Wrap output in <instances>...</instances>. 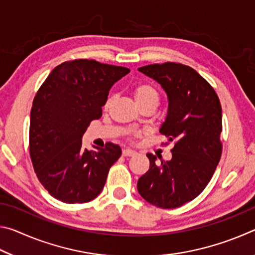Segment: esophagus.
Wrapping results in <instances>:
<instances>
[{
    "instance_id": "esophagus-1",
    "label": "esophagus",
    "mask_w": 255,
    "mask_h": 255,
    "mask_svg": "<svg viewBox=\"0 0 255 255\" xmlns=\"http://www.w3.org/2000/svg\"><path fill=\"white\" fill-rule=\"evenodd\" d=\"M123 155L124 156H133V155H136V152L130 148H126L123 150Z\"/></svg>"
}]
</instances>
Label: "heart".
<instances>
[{"label":"heart","mask_w":255,"mask_h":255,"mask_svg":"<svg viewBox=\"0 0 255 255\" xmlns=\"http://www.w3.org/2000/svg\"><path fill=\"white\" fill-rule=\"evenodd\" d=\"M133 99H135L137 105H140V103L153 102L157 106L158 93L152 85L139 84L136 86L135 90H133ZM108 106H109V100L106 102V108Z\"/></svg>","instance_id":"obj_1"}]
</instances>
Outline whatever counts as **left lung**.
<instances>
[{"mask_svg": "<svg viewBox=\"0 0 255 255\" xmlns=\"http://www.w3.org/2000/svg\"><path fill=\"white\" fill-rule=\"evenodd\" d=\"M138 71L166 93L169 106L159 132L174 143L170 161L146 154L149 170L138 180V192L159 208H178L200 195L221 159V102L208 82L182 64H152Z\"/></svg>", "mask_w": 255, "mask_h": 255, "instance_id": "left-lung-1", "label": "left lung"}]
</instances>
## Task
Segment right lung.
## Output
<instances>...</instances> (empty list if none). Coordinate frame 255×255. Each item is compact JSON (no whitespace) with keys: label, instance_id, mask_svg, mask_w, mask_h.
Listing matches in <instances>:
<instances>
[{"label":"right lung","instance_id":"add662e5","mask_svg":"<svg viewBox=\"0 0 255 255\" xmlns=\"http://www.w3.org/2000/svg\"><path fill=\"white\" fill-rule=\"evenodd\" d=\"M127 67L75 59L51 71L33 99L30 112L29 150L40 183L56 199L83 204L97 198L108 172L122 155L118 145L82 147V137Z\"/></svg>","mask_w":255,"mask_h":255}]
</instances>
